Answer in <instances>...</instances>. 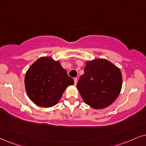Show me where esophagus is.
Returning a JSON list of instances; mask_svg holds the SVG:
<instances>
[{"mask_svg":"<svg viewBox=\"0 0 146 146\" xmlns=\"http://www.w3.org/2000/svg\"><path fill=\"white\" fill-rule=\"evenodd\" d=\"M77 81H78V79H77V78H75L74 79V84H75V85H77Z\"/></svg>","mask_w":146,"mask_h":146,"instance_id":"esophagus-1","label":"esophagus"}]
</instances>
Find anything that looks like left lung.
<instances>
[{
    "mask_svg": "<svg viewBox=\"0 0 146 146\" xmlns=\"http://www.w3.org/2000/svg\"><path fill=\"white\" fill-rule=\"evenodd\" d=\"M121 86L119 69L104 59L87 61L77 84L85 104L94 109L110 106L119 96Z\"/></svg>",
    "mask_w": 146,
    "mask_h": 146,
    "instance_id": "8db88e82",
    "label": "left lung"
}]
</instances>
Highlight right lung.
Instances as JSON below:
<instances>
[{"label":"right lung","instance_id":"right-lung-1","mask_svg":"<svg viewBox=\"0 0 146 146\" xmlns=\"http://www.w3.org/2000/svg\"><path fill=\"white\" fill-rule=\"evenodd\" d=\"M73 79L58 61L40 57L31 66L25 78V89L29 98L36 105L50 108L57 104Z\"/></svg>","mask_w":146,"mask_h":146}]
</instances>
